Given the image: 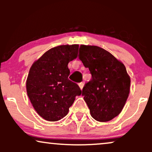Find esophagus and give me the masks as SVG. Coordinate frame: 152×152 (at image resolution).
I'll list each match as a JSON object with an SVG mask.
<instances>
[{
  "label": "esophagus",
  "mask_w": 152,
  "mask_h": 152,
  "mask_svg": "<svg viewBox=\"0 0 152 152\" xmlns=\"http://www.w3.org/2000/svg\"><path fill=\"white\" fill-rule=\"evenodd\" d=\"M83 85H84V83H83V82H81V83H78V86H79L80 88H81V89H82V88H83Z\"/></svg>",
  "instance_id": "esophagus-1"
}]
</instances>
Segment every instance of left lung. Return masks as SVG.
Returning <instances> with one entry per match:
<instances>
[{"instance_id":"8db88e82","label":"left lung","mask_w":152,"mask_h":152,"mask_svg":"<svg viewBox=\"0 0 152 152\" xmlns=\"http://www.w3.org/2000/svg\"><path fill=\"white\" fill-rule=\"evenodd\" d=\"M79 59L91 74V79L82 90L91 115L98 121H111L121 113L129 94L131 80L126 67L96 46L81 45Z\"/></svg>"}]
</instances>
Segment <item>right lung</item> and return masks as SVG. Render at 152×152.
I'll list each match as a JSON object with an SVG mask.
<instances>
[{
    "label": "right lung",
    "instance_id": "add662e5",
    "mask_svg": "<svg viewBox=\"0 0 152 152\" xmlns=\"http://www.w3.org/2000/svg\"><path fill=\"white\" fill-rule=\"evenodd\" d=\"M78 45H62L45 53L31 66L26 91L34 109L45 120L56 121L67 115L79 86L69 79V63L76 58Z\"/></svg>",
    "mask_w": 152,
    "mask_h": 152
}]
</instances>
